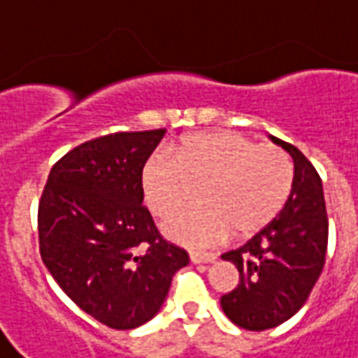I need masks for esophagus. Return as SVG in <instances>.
<instances>
[{
    "label": "esophagus",
    "instance_id": "obj_1",
    "mask_svg": "<svg viewBox=\"0 0 358 358\" xmlns=\"http://www.w3.org/2000/svg\"><path fill=\"white\" fill-rule=\"evenodd\" d=\"M215 254H201V252H192L189 254V262L192 264H209L213 262Z\"/></svg>",
    "mask_w": 358,
    "mask_h": 358
}]
</instances>
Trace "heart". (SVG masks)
Masks as SVG:
<instances>
[{
	"label": "heart",
	"mask_w": 358,
	"mask_h": 358,
	"mask_svg": "<svg viewBox=\"0 0 358 358\" xmlns=\"http://www.w3.org/2000/svg\"><path fill=\"white\" fill-rule=\"evenodd\" d=\"M294 169L275 145H256L236 131L187 136L174 159L155 155L141 174L145 201L157 217H171L199 192L194 209L172 217L162 231L189 248L252 238L277 219L289 201Z\"/></svg>",
	"instance_id": "b5f03b06"
}]
</instances>
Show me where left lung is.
I'll list each match as a JSON object with an SVG mask.
<instances>
[{"label": "left lung", "mask_w": 358, "mask_h": 358, "mask_svg": "<svg viewBox=\"0 0 358 358\" xmlns=\"http://www.w3.org/2000/svg\"><path fill=\"white\" fill-rule=\"evenodd\" d=\"M294 162L289 201L269 227L222 259L236 266V289L222 294L227 318L264 331L294 316L322 275L327 250V213L322 178L294 145L271 137Z\"/></svg>", "instance_id": "1"}]
</instances>
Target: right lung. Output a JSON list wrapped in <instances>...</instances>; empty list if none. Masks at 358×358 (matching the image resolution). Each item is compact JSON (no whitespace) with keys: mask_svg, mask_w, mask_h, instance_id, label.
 Returning a JSON list of instances; mask_svg holds the SVG:
<instances>
[{"mask_svg":"<svg viewBox=\"0 0 358 358\" xmlns=\"http://www.w3.org/2000/svg\"><path fill=\"white\" fill-rule=\"evenodd\" d=\"M162 136L116 131L77 145L52 166L38 201L44 266L79 308L112 329L153 318L189 262L143 205L141 174Z\"/></svg>","mask_w":358,"mask_h":358,"instance_id":"add662e5","label":"right lung"}]
</instances>
